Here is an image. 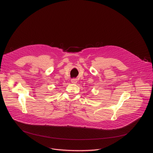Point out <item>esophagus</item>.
<instances>
[{"label":"esophagus","instance_id":"obj_1","mask_svg":"<svg viewBox=\"0 0 153 153\" xmlns=\"http://www.w3.org/2000/svg\"><path fill=\"white\" fill-rule=\"evenodd\" d=\"M71 81V82H72L73 83H77V82L76 79H72Z\"/></svg>","mask_w":153,"mask_h":153}]
</instances>
